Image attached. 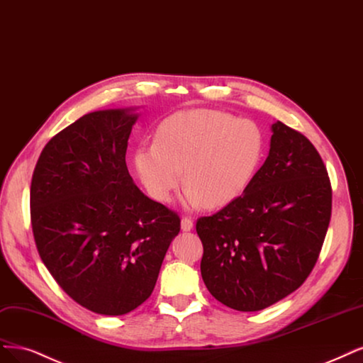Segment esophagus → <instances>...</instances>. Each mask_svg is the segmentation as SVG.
I'll return each instance as SVG.
<instances>
[{
    "label": "esophagus",
    "mask_w": 363,
    "mask_h": 363,
    "mask_svg": "<svg viewBox=\"0 0 363 363\" xmlns=\"http://www.w3.org/2000/svg\"><path fill=\"white\" fill-rule=\"evenodd\" d=\"M194 228V222L191 218H183L182 219V230L183 231H191Z\"/></svg>",
    "instance_id": "obj_1"
}]
</instances>
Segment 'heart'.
Masks as SVG:
<instances>
[{"label": "heart", "instance_id": "b5f03b06", "mask_svg": "<svg viewBox=\"0 0 363 363\" xmlns=\"http://www.w3.org/2000/svg\"><path fill=\"white\" fill-rule=\"evenodd\" d=\"M264 150L252 121L211 109L180 111L159 124L156 143L141 145L135 165L148 192L169 201L184 179L187 203L216 208L233 203L252 182Z\"/></svg>", "mask_w": 363, "mask_h": 363}]
</instances>
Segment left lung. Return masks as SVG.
<instances>
[{
    "label": "left lung",
    "instance_id": "1",
    "mask_svg": "<svg viewBox=\"0 0 363 363\" xmlns=\"http://www.w3.org/2000/svg\"><path fill=\"white\" fill-rule=\"evenodd\" d=\"M272 132L269 156L246 191L196 220L207 290L243 312L277 303L306 281L332 215V186L315 147L282 121Z\"/></svg>",
    "mask_w": 363,
    "mask_h": 363
}]
</instances>
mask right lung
<instances>
[{
  "label": "right lung",
  "instance_id": "obj_1",
  "mask_svg": "<svg viewBox=\"0 0 363 363\" xmlns=\"http://www.w3.org/2000/svg\"><path fill=\"white\" fill-rule=\"evenodd\" d=\"M138 116L90 112L42 150L30 192L37 251L81 306L123 315L144 303L180 233V216L145 196L126 165Z\"/></svg>",
  "mask_w": 363,
  "mask_h": 363
}]
</instances>
